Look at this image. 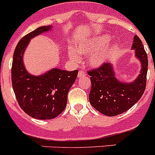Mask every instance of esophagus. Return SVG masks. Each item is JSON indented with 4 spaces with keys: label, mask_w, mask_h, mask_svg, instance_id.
I'll return each mask as SVG.
<instances>
[{
    "label": "esophagus",
    "mask_w": 155,
    "mask_h": 155,
    "mask_svg": "<svg viewBox=\"0 0 155 155\" xmlns=\"http://www.w3.org/2000/svg\"><path fill=\"white\" fill-rule=\"evenodd\" d=\"M85 76V72L83 71V70H80L78 73V78H82L83 76Z\"/></svg>",
    "instance_id": "1"
}]
</instances>
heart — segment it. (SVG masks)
I'll return each mask as SVG.
<instances>
[{"mask_svg": "<svg viewBox=\"0 0 155 155\" xmlns=\"http://www.w3.org/2000/svg\"><path fill=\"white\" fill-rule=\"evenodd\" d=\"M111 40L112 37L109 34L91 37L77 43L75 46V49L79 54L84 55H87L93 52L87 58V63L92 68H98L109 60L114 50L117 47L116 44L110 47L106 46ZM68 55L73 61L77 62L79 61V55L74 50L70 49L68 52Z\"/></svg>", "mask_w": 155, "mask_h": 155, "instance_id": "1", "label": "heart"}]
</instances>
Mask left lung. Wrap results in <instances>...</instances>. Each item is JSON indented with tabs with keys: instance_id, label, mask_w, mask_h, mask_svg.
<instances>
[{
	"instance_id": "left-lung-1",
	"label": "left lung",
	"mask_w": 155,
	"mask_h": 155,
	"mask_svg": "<svg viewBox=\"0 0 155 155\" xmlns=\"http://www.w3.org/2000/svg\"><path fill=\"white\" fill-rule=\"evenodd\" d=\"M133 42L131 48L135 50V56L141 64L140 73L134 81L123 82L118 80L110 63H104L99 68L87 72L91 82L90 104L107 116H115L127 111L138 102L145 91L148 56L141 40L137 35Z\"/></svg>"
}]
</instances>
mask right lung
<instances>
[{
    "label": "right lung",
    "instance_id": "1",
    "mask_svg": "<svg viewBox=\"0 0 155 155\" xmlns=\"http://www.w3.org/2000/svg\"><path fill=\"white\" fill-rule=\"evenodd\" d=\"M52 26H42L25 36L15 47L12 59V84L20 107L34 118L49 120L60 115L67 106L69 90L76 81L78 70L54 68L40 76L27 71L23 54L34 37L51 31Z\"/></svg>",
    "mask_w": 155,
    "mask_h": 155
}]
</instances>
